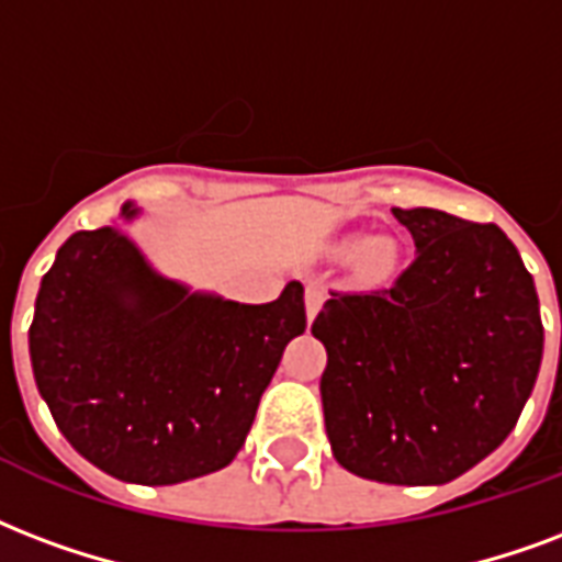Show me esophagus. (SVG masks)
Instances as JSON below:
<instances>
[{"mask_svg": "<svg viewBox=\"0 0 562 562\" xmlns=\"http://www.w3.org/2000/svg\"><path fill=\"white\" fill-rule=\"evenodd\" d=\"M324 297H327L324 285H318V282L306 285V318H310V322H315V315H318V310H322Z\"/></svg>", "mask_w": 562, "mask_h": 562, "instance_id": "34e87169", "label": "esophagus"}]
</instances>
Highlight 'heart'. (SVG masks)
Returning a JSON list of instances; mask_svg holds the SVG:
<instances>
[{"instance_id": "obj_1", "label": "heart", "mask_w": 562, "mask_h": 562, "mask_svg": "<svg viewBox=\"0 0 562 562\" xmlns=\"http://www.w3.org/2000/svg\"><path fill=\"white\" fill-rule=\"evenodd\" d=\"M336 256H355L357 273L366 282L393 280L398 265L396 244L390 238H360V235H345L334 244Z\"/></svg>"}]
</instances>
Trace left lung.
<instances>
[{"label": "left lung", "mask_w": 562, "mask_h": 562, "mask_svg": "<svg viewBox=\"0 0 562 562\" xmlns=\"http://www.w3.org/2000/svg\"><path fill=\"white\" fill-rule=\"evenodd\" d=\"M417 256L390 289L330 294L324 426L345 471L443 485L501 447L533 393L542 318L533 277L494 223L393 207Z\"/></svg>", "instance_id": "8db88e82"}]
</instances>
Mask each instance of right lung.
Instances as JSON below:
<instances>
[{
    "label": "right lung",
    "mask_w": 562,
    "mask_h": 562,
    "mask_svg": "<svg viewBox=\"0 0 562 562\" xmlns=\"http://www.w3.org/2000/svg\"><path fill=\"white\" fill-rule=\"evenodd\" d=\"M139 207L124 202L122 220ZM306 330L303 285L238 303L157 273L122 226L70 235L41 280L29 357L74 450L136 485L232 464L285 345Z\"/></svg>",
    "instance_id": "add662e5"
}]
</instances>
